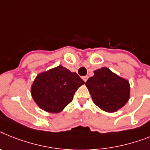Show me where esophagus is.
<instances>
[{
	"label": "esophagus",
	"mask_w": 150,
	"mask_h": 150,
	"mask_svg": "<svg viewBox=\"0 0 150 150\" xmlns=\"http://www.w3.org/2000/svg\"><path fill=\"white\" fill-rule=\"evenodd\" d=\"M88 78V76H87V75H86V76H84V77H82V79L84 80V81H87Z\"/></svg>",
	"instance_id": "obj_1"
}]
</instances>
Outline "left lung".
I'll return each instance as SVG.
<instances>
[{"label": "left lung", "instance_id": "1", "mask_svg": "<svg viewBox=\"0 0 150 150\" xmlns=\"http://www.w3.org/2000/svg\"><path fill=\"white\" fill-rule=\"evenodd\" d=\"M86 82L92 100L101 109L113 112L125 105L129 98V84L107 68L94 71Z\"/></svg>", "mask_w": 150, "mask_h": 150}]
</instances>
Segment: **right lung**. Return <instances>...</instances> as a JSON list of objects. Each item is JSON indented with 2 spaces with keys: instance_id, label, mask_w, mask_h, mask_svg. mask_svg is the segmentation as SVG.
I'll list each match as a JSON object with an SVG mask.
<instances>
[{
  "instance_id": "right-lung-1",
  "label": "right lung",
  "mask_w": 150,
  "mask_h": 150,
  "mask_svg": "<svg viewBox=\"0 0 150 150\" xmlns=\"http://www.w3.org/2000/svg\"><path fill=\"white\" fill-rule=\"evenodd\" d=\"M84 83L77 73L59 65L38 75L31 87V95L41 109L59 112L71 103L75 91Z\"/></svg>"
}]
</instances>
